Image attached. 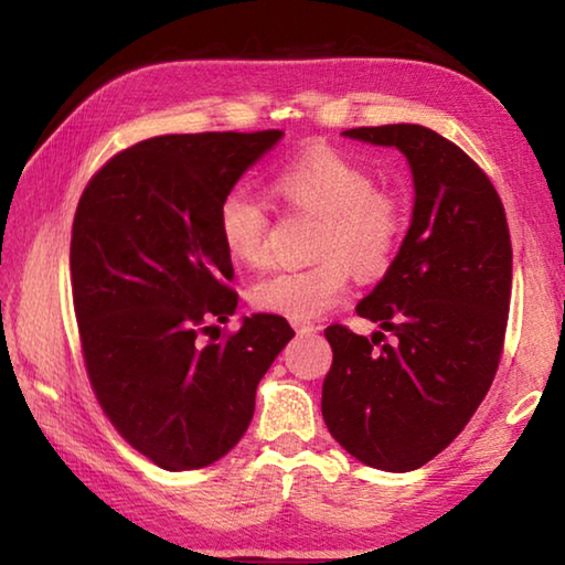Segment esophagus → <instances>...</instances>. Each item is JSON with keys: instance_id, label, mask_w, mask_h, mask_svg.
<instances>
[{"instance_id": "esophagus-1", "label": "esophagus", "mask_w": 565, "mask_h": 565, "mask_svg": "<svg viewBox=\"0 0 565 565\" xmlns=\"http://www.w3.org/2000/svg\"><path fill=\"white\" fill-rule=\"evenodd\" d=\"M291 327H294L296 333H311V331L319 329L317 323H311V321H291Z\"/></svg>"}]
</instances>
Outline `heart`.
Here are the masks:
<instances>
[{
	"mask_svg": "<svg viewBox=\"0 0 565 565\" xmlns=\"http://www.w3.org/2000/svg\"><path fill=\"white\" fill-rule=\"evenodd\" d=\"M271 189L289 206L321 218L313 238V256L321 259L256 281L248 291L256 309L291 321L319 319L339 303L351 271L376 279L388 269L406 232V212L396 194L374 186L359 161L311 149L276 171ZM216 232L234 264L259 269L269 259V214L248 191L234 189L222 199Z\"/></svg>",
	"mask_w": 565,
	"mask_h": 565,
	"instance_id": "b5f03b06",
	"label": "heart"
}]
</instances>
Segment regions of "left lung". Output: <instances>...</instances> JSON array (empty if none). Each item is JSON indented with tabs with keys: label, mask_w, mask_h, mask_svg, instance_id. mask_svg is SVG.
I'll list each match as a JSON object with an SVG mask.
<instances>
[{
	"label": "left lung",
	"mask_w": 565,
	"mask_h": 565,
	"mask_svg": "<svg viewBox=\"0 0 565 565\" xmlns=\"http://www.w3.org/2000/svg\"><path fill=\"white\" fill-rule=\"evenodd\" d=\"M341 134L406 157L414 212L384 279L356 306L381 331H323L333 361L321 414L356 461L406 473L441 454L489 394L511 301L509 224L489 177L434 129ZM384 330L395 337L388 344Z\"/></svg>",
	"instance_id": "8db88e82"
}]
</instances>
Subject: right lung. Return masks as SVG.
Returning <instances> with one entry per match:
<instances>
[{
	"mask_svg": "<svg viewBox=\"0 0 565 565\" xmlns=\"http://www.w3.org/2000/svg\"><path fill=\"white\" fill-rule=\"evenodd\" d=\"M284 131L169 134L107 161L79 199L72 294L89 381L117 431L164 471L218 461L252 424L256 386L294 337L236 311L216 212ZM218 339V337H216Z\"/></svg>",
	"mask_w": 565,
	"mask_h": 565,
	"instance_id": "1",
	"label": "right lung"
}]
</instances>
